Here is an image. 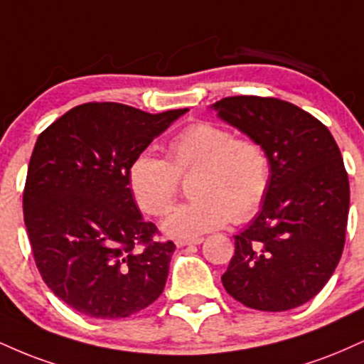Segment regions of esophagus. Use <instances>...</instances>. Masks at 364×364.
<instances>
[{
	"mask_svg": "<svg viewBox=\"0 0 364 364\" xmlns=\"http://www.w3.org/2000/svg\"><path fill=\"white\" fill-rule=\"evenodd\" d=\"M203 242V237H196V239H178L176 246L178 247H185V246H198V244Z\"/></svg>",
	"mask_w": 364,
	"mask_h": 364,
	"instance_id": "esophagus-1",
	"label": "esophagus"
}]
</instances>
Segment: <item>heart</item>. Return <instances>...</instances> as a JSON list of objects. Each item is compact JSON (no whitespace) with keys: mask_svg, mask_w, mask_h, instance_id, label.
<instances>
[{"mask_svg":"<svg viewBox=\"0 0 364 364\" xmlns=\"http://www.w3.org/2000/svg\"><path fill=\"white\" fill-rule=\"evenodd\" d=\"M193 172L190 193L195 200L174 208L163 224L173 237H198L230 218L237 224L251 220L271 185L269 157L257 140L196 122L171 140L166 159L147 151L135 156L129 166V186L139 207L159 217L176 200L179 178Z\"/></svg>","mask_w":364,"mask_h":364,"instance_id":"obj_1","label":"heart"}]
</instances>
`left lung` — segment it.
I'll list each match as a JSON object with an SVG mask.
<instances>
[{
    "label": "left lung",
    "instance_id": "1",
    "mask_svg": "<svg viewBox=\"0 0 364 364\" xmlns=\"http://www.w3.org/2000/svg\"><path fill=\"white\" fill-rule=\"evenodd\" d=\"M212 110L257 140L271 166L261 212L234 235L224 288L254 310L300 307L326 287L344 249L349 179L339 147L322 122L283 100L229 96Z\"/></svg>",
    "mask_w": 364,
    "mask_h": 364
}]
</instances>
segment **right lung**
Listing matches in <instances>:
<instances>
[{
  "label": "right lung",
  "mask_w": 364,
  "mask_h": 364,
  "mask_svg": "<svg viewBox=\"0 0 364 364\" xmlns=\"http://www.w3.org/2000/svg\"><path fill=\"white\" fill-rule=\"evenodd\" d=\"M186 112L85 103L38 135L25 227L42 279L80 314L124 318L163 293L176 246L154 239L159 232L135 203L129 166Z\"/></svg>",
  "instance_id": "right-lung-1"
}]
</instances>
